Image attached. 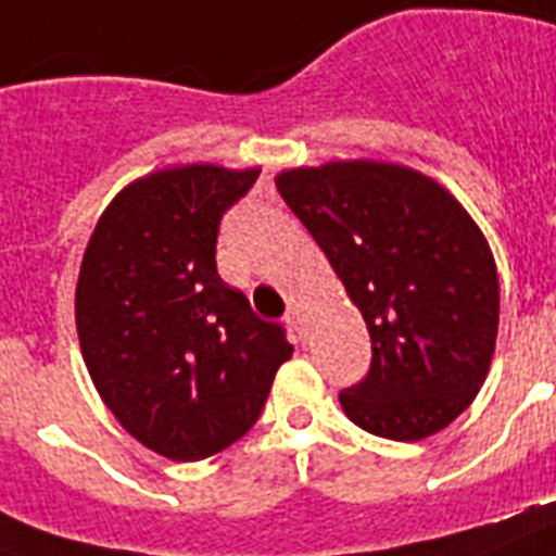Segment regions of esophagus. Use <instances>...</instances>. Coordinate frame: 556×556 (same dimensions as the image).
<instances>
[{
	"mask_svg": "<svg viewBox=\"0 0 556 556\" xmlns=\"http://www.w3.org/2000/svg\"><path fill=\"white\" fill-rule=\"evenodd\" d=\"M289 324V327L295 329L298 334H304V315H301V309H295V306H292V309L287 312V318H283Z\"/></svg>",
	"mask_w": 556,
	"mask_h": 556,
	"instance_id": "34e87169",
	"label": "esophagus"
}]
</instances>
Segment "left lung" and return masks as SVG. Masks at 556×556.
<instances>
[{
	"instance_id": "obj_1",
	"label": "left lung",
	"mask_w": 556,
	"mask_h": 556,
	"mask_svg": "<svg viewBox=\"0 0 556 556\" xmlns=\"http://www.w3.org/2000/svg\"><path fill=\"white\" fill-rule=\"evenodd\" d=\"M275 187L369 329V375L341 392L346 417L406 443L446 429L497 341V267L475 218L434 178L371 159L283 169Z\"/></svg>"
}]
</instances>
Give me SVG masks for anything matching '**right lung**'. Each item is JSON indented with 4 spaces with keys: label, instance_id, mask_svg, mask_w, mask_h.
I'll return each instance as SVG.
<instances>
[{
    "label": "right lung",
    "instance_id": "1",
    "mask_svg": "<svg viewBox=\"0 0 556 556\" xmlns=\"http://www.w3.org/2000/svg\"><path fill=\"white\" fill-rule=\"evenodd\" d=\"M258 173H147L110 201L81 258L76 329L96 392L169 460H204L244 438L292 357L283 329L215 269L222 215Z\"/></svg>",
    "mask_w": 556,
    "mask_h": 556
}]
</instances>
